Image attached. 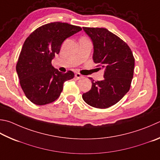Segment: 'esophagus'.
Returning <instances> with one entry per match:
<instances>
[{"mask_svg":"<svg viewBox=\"0 0 160 160\" xmlns=\"http://www.w3.org/2000/svg\"><path fill=\"white\" fill-rule=\"evenodd\" d=\"M75 77L77 80H79V79H81V78H83V75H82L80 73H79V72H77V73H75Z\"/></svg>","mask_w":160,"mask_h":160,"instance_id":"34e87169","label":"esophagus"}]
</instances>
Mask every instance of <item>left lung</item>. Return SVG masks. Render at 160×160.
<instances>
[{"mask_svg": "<svg viewBox=\"0 0 160 160\" xmlns=\"http://www.w3.org/2000/svg\"><path fill=\"white\" fill-rule=\"evenodd\" d=\"M94 45L93 60L104 69V80L94 81L82 98L88 105L107 108L120 101L129 92L133 75L134 57L120 38L105 28L83 27Z\"/></svg>", "mask_w": 160, "mask_h": 160, "instance_id": "left-lung-1", "label": "left lung"}]
</instances>
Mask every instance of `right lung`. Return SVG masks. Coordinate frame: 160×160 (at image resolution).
Instances as JSON below:
<instances>
[{
	"instance_id": "obj_1",
	"label": "right lung",
	"mask_w": 160,
	"mask_h": 160,
	"mask_svg": "<svg viewBox=\"0 0 160 160\" xmlns=\"http://www.w3.org/2000/svg\"><path fill=\"white\" fill-rule=\"evenodd\" d=\"M82 30L78 26L60 22L36 28L23 45L16 70L21 88L28 100L42 106L57 100L65 81L74 78V72H60L52 66L63 42Z\"/></svg>"
}]
</instances>
